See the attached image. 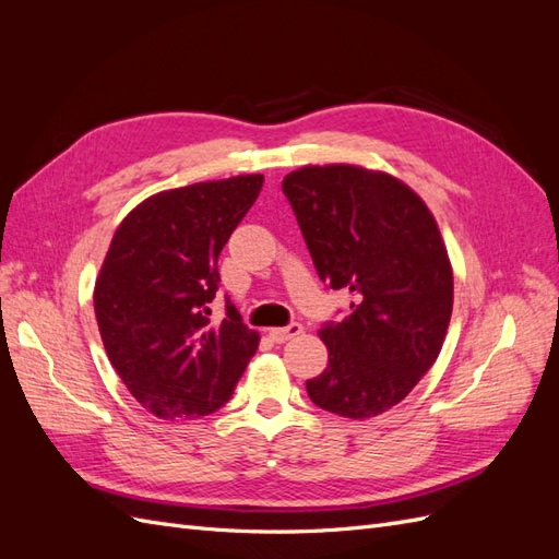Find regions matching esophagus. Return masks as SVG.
Instances as JSON below:
<instances>
[{"instance_id": "obj_1", "label": "esophagus", "mask_w": 559, "mask_h": 559, "mask_svg": "<svg viewBox=\"0 0 559 559\" xmlns=\"http://www.w3.org/2000/svg\"><path fill=\"white\" fill-rule=\"evenodd\" d=\"M300 333H302V326L298 324V321H292L289 326H282V329H270V337H273L275 343H286Z\"/></svg>"}]
</instances>
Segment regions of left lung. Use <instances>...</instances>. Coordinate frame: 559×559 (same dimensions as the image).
Wrapping results in <instances>:
<instances>
[{
  "mask_svg": "<svg viewBox=\"0 0 559 559\" xmlns=\"http://www.w3.org/2000/svg\"><path fill=\"white\" fill-rule=\"evenodd\" d=\"M289 200L319 280L349 289L341 321H324V373L308 396L329 413L366 419L394 408L429 373L452 314V267L417 193L354 165L286 175Z\"/></svg>",
  "mask_w": 559,
  "mask_h": 559,
  "instance_id": "left-lung-1",
  "label": "left lung"
}]
</instances>
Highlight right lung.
<instances>
[{"mask_svg":"<svg viewBox=\"0 0 559 559\" xmlns=\"http://www.w3.org/2000/svg\"><path fill=\"white\" fill-rule=\"evenodd\" d=\"M263 175L151 195L116 228L95 282V317L128 392L160 419H195L233 396L259 347L226 296L212 317L218 253L259 198Z\"/></svg>","mask_w":559,"mask_h":559,"instance_id":"1","label":"right lung"}]
</instances>
